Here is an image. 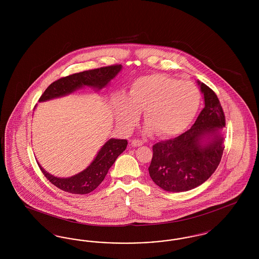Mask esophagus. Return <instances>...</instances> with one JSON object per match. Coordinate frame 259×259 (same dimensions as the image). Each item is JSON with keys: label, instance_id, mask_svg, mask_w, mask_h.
<instances>
[{"label": "esophagus", "instance_id": "obj_1", "mask_svg": "<svg viewBox=\"0 0 259 259\" xmlns=\"http://www.w3.org/2000/svg\"><path fill=\"white\" fill-rule=\"evenodd\" d=\"M143 141H141V140H139V139H134V140H132L131 141V145L133 146V147H140V146H143Z\"/></svg>", "mask_w": 259, "mask_h": 259}]
</instances>
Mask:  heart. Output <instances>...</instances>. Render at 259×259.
Instances as JSON below:
<instances>
[{
    "label": "heart",
    "instance_id": "heart-1",
    "mask_svg": "<svg viewBox=\"0 0 259 259\" xmlns=\"http://www.w3.org/2000/svg\"><path fill=\"white\" fill-rule=\"evenodd\" d=\"M200 92L190 81H180L166 74L138 77L130 87L128 97L118 95L115 111L118 123L131 130L145 111L149 130L170 137L183 132L192 122L200 105Z\"/></svg>",
    "mask_w": 259,
    "mask_h": 259
}]
</instances>
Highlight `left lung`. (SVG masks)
<instances>
[{
	"label": "left lung",
	"instance_id": "8db88e82",
	"mask_svg": "<svg viewBox=\"0 0 259 259\" xmlns=\"http://www.w3.org/2000/svg\"><path fill=\"white\" fill-rule=\"evenodd\" d=\"M197 82L205 107L195 123L182 135L152 147L149 176L166 191L183 192L197 187L209 179L222 160L224 112L217 94L205 83Z\"/></svg>",
	"mask_w": 259,
	"mask_h": 259
}]
</instances>
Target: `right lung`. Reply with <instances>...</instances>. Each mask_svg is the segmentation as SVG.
Listing matches in <instances>:
<instances>
[{
	"instance_id": "add662e5",
	"label": "right lung",
	"mask_w": 259,
	"mask_h": 259,
	"mask_svg": "<svg viewBox=\"0 0 259 259\" xmlns=\"http://www.w3.org/2000/svg\"><path fill=\"white\" fill-rule=\"evenodd\" d=\"M122 69L121 65H111L94 70L64 76L52 82L42 93L38 102H45L73 93L82 87L101 90ZM127 140L110 139L99 150L96 157L85 170L70 178H57L47 172L38 163L39 169L52 185L63 191L73 194H87L98 187L104 181L109 169L127 147Z\"/></svg>"
}]
</instances>
